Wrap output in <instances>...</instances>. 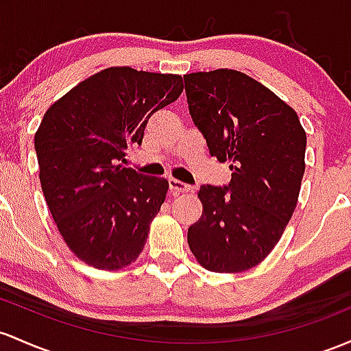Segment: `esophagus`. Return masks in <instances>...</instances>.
<instances>
[{"label":"esophagus","mask_w":351,"mask_h":351,"mask_svg":"<svg viewBox=\"0 0 351 351\" xmlns=\"http://www.w3.org/2000/svg\"><path fill=\"white\" fill-rule=\"evenodd\" d=\"M169 188H171L173 195H180V193H188V191H191V186L190 184L180 182V180H175V178H169Z\"/></svg>","instance_id":"34e87169"}]
</instances>
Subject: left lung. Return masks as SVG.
Masks as SVG:
<instances>
[{"label":"left lung","mask_w":351,"mask_h":351,"mask_svg":"<svg viewBox=\"0 0 351 351\" xmlns=\"http://www.w3.org/2000/svg\"><path fill=\"white\" fill-rule=\"evenodd\" d=\"M188 108L211 156L228 161V186L203 184L188 245L203 268L240 273L280 241L298 203L306 133L278 96L237 69L184 75Z\"/></svg>","instance_id":"obj_1"}]
</instances>
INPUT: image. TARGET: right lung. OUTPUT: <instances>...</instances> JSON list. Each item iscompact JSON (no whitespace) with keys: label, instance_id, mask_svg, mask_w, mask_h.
<instances>
[{"label":"right lung","instance_id":"1","mask_svg":"<svg viewBox=\"0 0 351 351\" xmlns=\"http://www.w3.org/2000/svg\"><path fill=\"white\" fill-rule=\"evenodd\" d=\"M182 91L180 75L113 66L46 110L34 134L41 190L64 243L90 267L114 271L143 252L169 184L123 161L149 117Z\"/></svg>","mask_w":351,"mask_h":351}]
</instances>
